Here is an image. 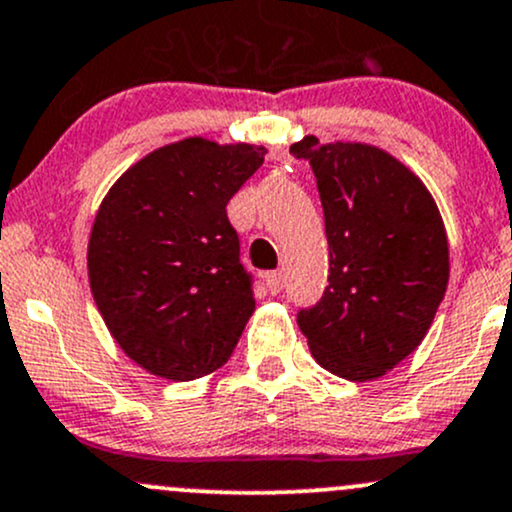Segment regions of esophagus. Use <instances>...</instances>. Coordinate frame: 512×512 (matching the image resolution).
Listing matches in <instances>:
<instances>
[{"label": "esophagus", "instance_id": "1", "mask_svg": "<svg viewBox=\"0 0 512 512\" xmlns=\"http://www.w3.org/2000/svg\"><path fill=\"white\" fill-rule=\"evenodd\" d=\"M265 284H267L269 294H279V291H282V286H284L282 272H269L265 277Z\"/></svg>", "mask_w": 512, "mask_h": 512}]
</instances>
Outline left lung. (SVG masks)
<instances>
[{"mask_svg": "<svg viewBox=\"0 0 512 512\" xmlns=\"http://www.w3.org/2000/svg\"><path fill=\"white\" fill-rule=\"evenodd\" d=\"M291 153L316 174L330 250V284L299 328L330 374L379 379L418 350L445 299L440 209L418 174L376 145L306 136Z\"/></svg>", "mask_w": 512, "mask_h": 512, "instance_id": "obj_1", "label": "left lung"}]
</instances>
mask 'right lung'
Returning a JSON list of instances; mask_svg holds the SVG:
<instances>
[{"mask_svg":"<svg viewBox=\"0 0 512 512\" xmlns=\"http://www.w3.org/2000/svg\"><path fill=\"white\" fill-rule=\"evenodd\" d=\"M265 155L184 138L140 157L101 201L89 286L111 338L145 372L192 381L233 355L255 299L226 206Z\"/></svg>","mask_w":512,"mask_h":512,"instance_id":"1","label":"right lung"}]
</instances>
